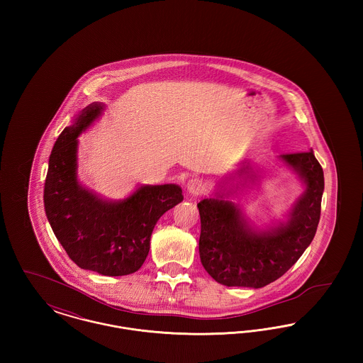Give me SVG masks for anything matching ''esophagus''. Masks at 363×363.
Wrapping results in <instances>:
<instances>
[{
  "instance_id": "esophagus-1",
  "label": "esophagus",
  "mask_w": 363,
  "mask_h": 363,
  "mask_svg": "<svg viewBox=\"0 0 363 363\" xmlns=\"http://www.w3.org/2000/svg\"><path fill=\"white\" fill-rule=\"evenodd\" d=\"M207 189V184L203 178H199V177H194L189 179L188 182V191L191 194H201L204 190Z\"/></svg>"
}]
</instances>
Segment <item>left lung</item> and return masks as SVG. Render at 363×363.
<instances>
[{"label": "left lung", "mask_w": 363, "mask_h": 363, "mask_svg": "<svg viewBox=\"0 0 363 363\" xmlns=\"http://www.w3.org/2000/svg\"><path fill=\"white\" fill-rule=\"evenodd\" d=\"M280 159L306 184V191L286 225L269 231H253L240 209L220 194L197 204L201 264L220 284L264 287L283 277L314 238L324 191L323 167L313 151L284 154Z\"/></svg>", "instance_id": "8db88e82"}]
</instances>
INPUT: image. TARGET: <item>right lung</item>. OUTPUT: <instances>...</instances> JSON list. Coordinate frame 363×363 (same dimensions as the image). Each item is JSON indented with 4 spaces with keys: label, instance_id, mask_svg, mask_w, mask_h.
<instances>
[{
    "label": "right lung",
    "instance_id": "right-lung-1",
    "mask_svg": "<svg viewBox=\"0 0 363 363\" xmlns=\"http://www.w3.org/2000/svg\"><path fill=\"white\" fill-rule=\"evenodd\" d=\"M101 111V104L86 106L57 138L49 159L43 203L57 240L74 264L104 277H123L140 269L148 256L156 222L184 196L173 184L145 185L122 201L107 203L79 185L77 136Z\"/></svg>",
    "mask_w": 363,
    "mask_h": 363
}]
</instances>
